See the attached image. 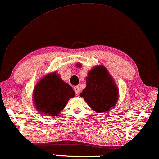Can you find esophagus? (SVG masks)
Segmentation results:
<instances>
[{"label":"esophagus","instance_id":"1","mask_svg":"<svg viewBox=\"0 0 159 159\" xmlns=\"http://www.w3.org/2000/svg\"><path fill=\"white\" fill-rule=\"evenodd\" d=\"M74 91L75 92V93H76L77 95H79V92H80V88H79V86H75L74 87Z\"/></svg>","mask_w":159,"mask_h":159}]
</instances>
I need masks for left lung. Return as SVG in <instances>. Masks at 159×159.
Returning a JSON list of instances; mask_svg holds the SVG:
<instances>
[{"instance_id": "obj_1", "label": "left lung", "mask_w": 159, "mask_h": 159, "mask_svg": "<svg viewBox=\"0 0 159 159\" xmlns=\"http://www.w3.org/2000/svg\"><path fill=\"white\" fill-rule=\"evenodd\" d=\"M81 66L77 63V66ZM86 87L80 96L97 113H107L116 104L119 93L116 84L111 75L102 65L96 66L88 73Z\"/></svg>"}]
</instances>
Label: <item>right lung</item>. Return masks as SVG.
<instances>
[{
	"instance_id": "right-lung-1",
	"label": "right lung",
	"mask_w": 159,
	"mask_h": 159,
	"mask_svg": "<svg viewBox=\"0 0 159 159\" xmlns=\"http://www.w3.org/2000/svg\"><path fill=\"white\" fill-rule=\"evenodd\" d=\"M75 92L56 71L45 75L37 83L33 93L35 108L40 114L56 116L65 108Z\"/></svg>"
}]
</instances>
